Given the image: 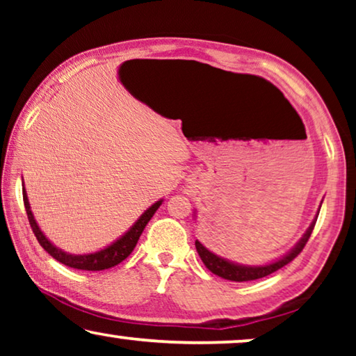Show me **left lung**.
<instances>
[{
    "label": "left lung",
    "mask_w": 356,
    "mask_h": 356,
    "mask_svg": "<svg viewBox=\"0 0 356 356\" xmlns=\"http://www.w3.org/2000/svg\"><path fill=\"white\" fill-rule=\"evenodd\" d=\"M323 204V202H321ZM319 211H321V206L318 209V213H316V217L313 218V222L309 223V227L306 228V232L303 233V236L300 238L298 241H296V245L291 248V250L284 254L279 259L275 261H270L267 262V264H261V266H246V264H240V262H235V261H230V259H225V257L222 256H217L216 252L209 251L206 246L202 245L201 241L196 240V250H197V254L201 256V259L204 262V266L207 267L209 270L212 272V274H216L218 277H222V279L225 280H232V282H248V280H257V279H262V277L266 275H270L272 272L282 269V267L289 264L295 259L296 256L300 254L301 251H303V248L306 243H308L311 233H313V228L316 225V220H318V216H319ZM194 217H196V212H194Z\"/></svg>",
    "instance_id": "obj_1"
}]
</instances>
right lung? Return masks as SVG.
I'll return each instance as SVG.
<instances>
[{
  "mask_svg": "<svg viewBox=\"0 0 356 356\" xmlns=\"http://www.w3.org/2000/svg\"><path fill=\"white\" fill-rule=\"evenodd\" d=\"M22 196H24V206H26V212L29 217V223H31L33 235L37 236V241L40 243V246L51 257H55L58 262H61V264H65L67 267H72V269H81V270H105V269H110V267L118 266L120 262H123L126 257L133 252L136 245H138L139 236L143 235L145 225H147L150 218L154 217V213L157 212V209L162 206L163 202V199L154 202L147 211H144L143 216L133 223V227H131L124 235H121L118 240L110 243L108 246L102 248V250L95 252H89V254H71V252L60 250V248L53 245V243L43 235V232L40 230V227H38L35 217H33V213L31 211V204H29L26 188H22Z\"/></svg>",
  "mask_w": 356,
  "mask_h": 356,
  "instance_id": "right-lung-1",
  "label": "right lung"
}]
</instances>
